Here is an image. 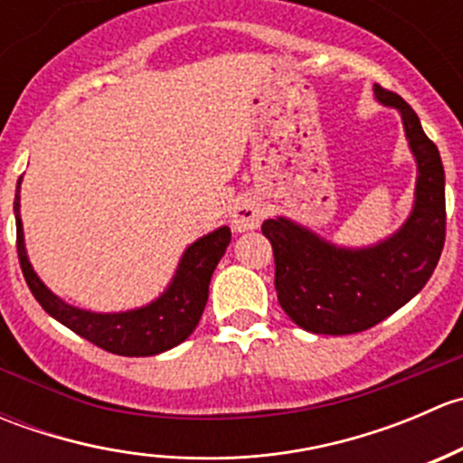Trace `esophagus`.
<instances>
[{
    "label": "esophagus",
    "mask_w": 463,
    "mask_h": 463,
    "mask_svg": "<svg viewBox=\"0 0 463 463\" xmlns=\"http://www.w3.org/2000/svg\"><path fill=\"white\" fill-rule=\"evenodd\" d=\"M261 219H264V208H261V203L255 197H240L232 205L231 223L235 232L255 231L261 223Z\"/></svg>",
    "instance_id": "obj_1"
}]
</instances>
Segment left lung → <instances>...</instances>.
Wrapping results in <instances>:
<instances>
[{"label":"left lung","mask_w":463,"mask_h":463,"mask_svg":"<svg viewBox=\"0 0 463 463\" xmlns=\"http://www.w3.org/2000/svg\"><path fill=\"white\" fill-rule=\"evenodd\" d=\"M381 105L403 120L417 161L414 203L396 232L372 246H338L288 217L266 219L275 255L279 307L298 326L322 335L358 334L412 300L430 279L446 240V175L441 156L412 107L374 85Z\"/></svg>","instance_id":"8db88e82"}]
</instances>
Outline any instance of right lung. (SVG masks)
<instances>
[{
  "instance_id": "right-lung-1",
  "label": "right lung",
  "mask_w": 463,
  "mask_h": 463,
  "mask_svg": "<svg viewBox=\"0 0 463 463\" xmlns=\"http://www.w3.org/2000/svg\"><path fill=\"white\" fill-rule=\"evenodd\" d=\"M20 185L22 176L17 181L13 203L17 223V255L31 293L51 318L62 322L89 343L118 356H156L181 345L193 334L208 302L210 278L231 244V228L222 226L193 241L181 255L170 284L156 300L138 309L100 314L69 305L37 278L26 255L20 217Z\"/></svg>"
}]
</instances>
